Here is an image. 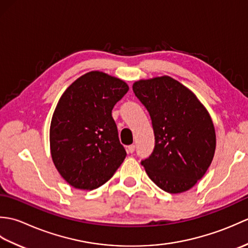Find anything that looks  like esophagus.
<instances>
[{"label": "esophagus", "instance_id": "34e87169", "mask_svg": "<svg viewBox=\"0 0 248 248\" xmlns=\"http://www.w3.org/2000/svg\"><path fill=\"white\" fill-rule=\"evenodd\" d=\"M127 150H128L129 154H133L134 150H135V146H134V145H130V146H128V147H127Z\"/></svg>", "mask_w": 248, "mask_h": 248}]
</instances>
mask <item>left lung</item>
<instances>
[{"label":"left lung","instance_id":"left-lung-1","mask_svg":"<svg viewBox=\"0 0 248 248\" xmlns=\"http://www.w3.org/2000/svg\"><path fill=\"white\" fill-rule=\"evenodd\" d=\"M132 88L150 114L155 139L154 152L141 165L163 191H188L213 160L211 116L191 89L168 76L136 81Z\"/></svg>","mask_w":248,"mask_h":248}]
</instances>
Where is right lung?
Returning a JSON list of instances; mask_svg holds the SVG:
<instances>
[{"mask_svg":"<svg viewBox=\"0 0 248 248\" xmlns=\"http://www.w3.org/2000/svg\"><path fill=\"white\" fill-rule=\"evenodd\" d=\"M128 84L102 71H91L62 94L52 116V161L67 183L78 189L101 186L113 177L127 152L112 117Z\"/></svg>","mask_w":248,"mask_h":248,"instance_id":"1","label":"right lung"}]
</instances>
